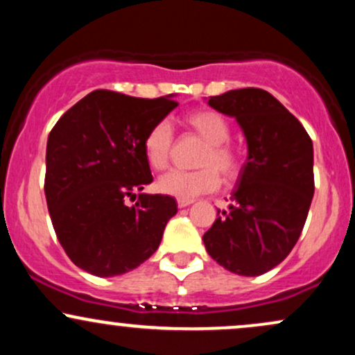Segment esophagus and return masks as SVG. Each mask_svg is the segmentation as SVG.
Segmentation results:
<instances>
[{
	"label": "esophagus",
	"instance_id": "34e87169",
	"mask_svg": "<svg viewBox=\"0 0 355 355\" xmlns=\"http://www.w3.org/2000/svg\"><path fill=\"white\" fill-rule=\"evenodd\" d=\"M177 203H178V209H185V207H189L190 203H193V200H185V198H178Z\"/></svg>",
	"mask_w": 355,
	"mask_h": 355
}]
</instances>
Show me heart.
Instances as JSON below:
<instances>
[{"instance_id": "b5f03b06", "label": "heart", "mask_w": 355, "mask_h": 355, "mask_svg": "<svg viewBox=\"0 0 355 355\" xmlns=\"http://www.w3.org/2000/svg\"><path fill=\"white\" fill-rule=\"evenodd\" d=\"M193 133L205 141V148L198 157V170L182 172L172 170L158 180V190L177 198L193 200L195 197L217 190L220 175L232 182L240 172V155L229 144L230 126L220 113L211 110H197L183 120ZM172 128L166 121H158L146 132L144 138V155L146 164L153 170H165L172 150Z\"/></svg>"}]
</instances>
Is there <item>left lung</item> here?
Masks as SVG:
<instances>
[{
  "instance_id": "left-lung-1",
  "label": "left lung",
  "mask_w": 355,
  "mask_h": 355,
  "mask_svg": "<svg viewBox=\"0 0 355 355\" xmlns=\"http://www.w3.org/2000/svg\"><path fill=\"white\" fill-rule=\"evenodd\" d=\"M209 105L237 120L248 155L229 210H218L203 243L227 270L262 275L291 254L302 234L313 197L312 140L266 89H230L210 96Z\"/></svg>"
}]
</instances>
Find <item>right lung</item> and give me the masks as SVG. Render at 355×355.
Returning <instances> with one entry per match:
<instances>
[{
	"mask_svg": "<svg viewBox=\"0 0 355 355\" xmlns=\"http://www.w3.org/2000/svg\"><path fill=\"white\" fill-rule=\"evenodd\" d=\"M178 103L172 95L135 98L95 89L48 135L44 195L53 229L76 267L121 275L155 254L177 214L168 195L135 191L153 182L144 138Z\"/></svg>",
	"mask_w": 355,
	"mask_h": 355,
	"instance_id": "add662e5",
	"label": "right lung"
}]
</instances>
